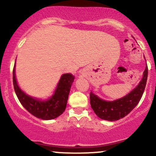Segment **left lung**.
<instances>
[{
  "mask_svg": "<svg viewBox=\"0 0 156 156\" xmlns=\"http://www.w3.org/2000/svg\"><path fill=\"white\" fill-rule=\"evenodd\" d=\"M147 75L148 68L147 66L143 78L138 86L126 96L114 101H105L90 92V103L94 113L100 118L108 121H115L126 116L141 99L147 84Z\"/></svg>",
  "mask_w": 156,
  "mask_h": 156,
  "instance_id": "left-lung-1",
  "label": "left lung"
}]
</instances>
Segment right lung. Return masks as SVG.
Here are the masks:
<instances>
[{"instance_id": "add662e5", "label": "right lung", "mask_w": 156, "mask_h": 156, "mask_svg": "<svg viewBox=\"0 0 156 156\" xmlns=\"http://www.w3.org/2000/svg\"><path fill=\"white\" fill-rule=\"evenodd\" d=\"M15 67L13 68V85L21 105L31 115L42 120H51L61 115L66 108L68 95L74 76L71 73L62 76L54 94L47 101H41L27 95L20 89L16 82Z\"/></svg>"}]
</instances>
